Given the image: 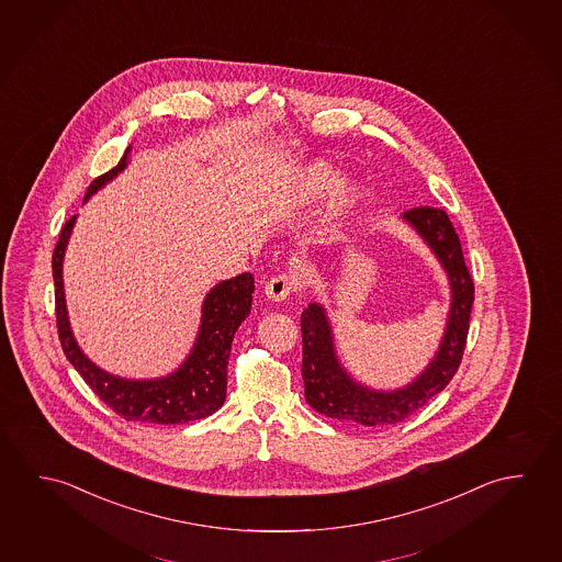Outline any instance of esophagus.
<instances>
[{"label": "esophagus", "mask_w": 562, "mask_h": 562, "mask_svg": "<svg viewBox=\"0 0 562 562\" xmlns=\"http://www.w3.org/2000/svg\"><path fill=\"white\" fill-rule=\"evenodd\" d=\"M295 291L296 279L293 276H289V273H281V276L273 277L266 285L267 299H271V301H276V303L285 301L286 296L291 295V293H295Z\"/></svg>", "instance_id": "esophagus-1"}]
</instances>
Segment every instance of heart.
Wrapping results in <instances>:
<instances>
[{
    "label": "heart",
    "mask_w": 562,
    "mask_h": 562,
    "mask_svg": "<svg viewBox=\"0 0 562 562\" xmlns=\"http://www.w3.org/2000/svg\"><path fill=\"white\" fill-rule=\"evenodd\" d=\"M333 169L324 162H314L308 165L305 171L296 177L295 199L299 202H311V200L323 196L324 192L333 187ZM360 196L358 184L352 181H338L334 184L333 199H330V212L334 216L344 214L346 210L352 209L356 200Z\"/></svg>",
    "instance_id": "1"
}]
</instances>
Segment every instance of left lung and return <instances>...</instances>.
Here are the masks:
<instances>
[{
	"label": "left lung",
	"instance_id": "8db88e82",
	"mask_svg": "<svg viewBox=\"0 0 562 562\" xmlns=\"http://www.w3.org/2000/svg\"><path fill=\"white\" fill-rule=\"evenodd\" d=\"M403 220L435 251L450 281L452 301L442 342L432 362L409 385L395 391L371 390L353 381L340 366L328 316L323 306L311 303L301 314L305 400L326 417L363 427L397 425L445 390L462 362L474 303V281L468 273L458 234L445 210L417 206L403 212Z\"/></svg>",
	"mask_w": 562,
	"mask_h": 562
}]
</instances>
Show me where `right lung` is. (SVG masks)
<instances>
[{
    "mask_svg": "<svg viewBox=\"0 0 562 562\" xmlns=\"http://www.w3.org/2000/svg\"><path fill=\"white\" fill-rule=\"evenodd\" d=\"M130 149L132 147L125 149L124 157L112 171L92 181L86 191L85 200L90 199L98 189H102L105 182L112 181L117 172L124 171ZM75 220L77 216H72L63 226L53 251L58 338L68 362L75 366V370L82 375L90 390L125 420H139L153 425H181L189 420L204 419L216 413L226 401L229 348L234 334L238 330L239 324L246 321L251 308V293L256 289L254 276L241 273L210 289L202 305V323L196 342L179 370L157 380H124L100 370L95 363L90 362L78 348L68 324L63 289V257Z\"/></svg>",
    "mask_w": 562,
    "mask_h": 562,
    "instance_id": "add662e5",
    "label": "right lung"
}]
</instances>
